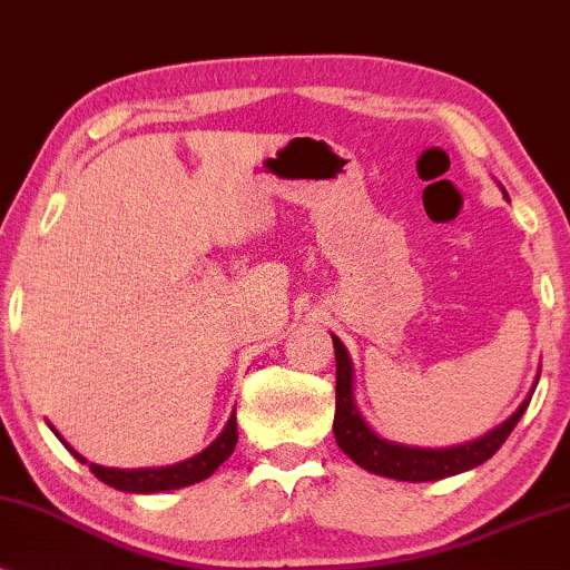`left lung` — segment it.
<instances>
[{"instance_id":"obj_1","label":"left lung","mask_w":570,"mask_h":570,"mask_svg":"<svg viewBox=\"0 0 570 570\" xmlns=\"http://www.w3.org/2000/svg\"><path fill=\"white\" fill-rule=\"evenodd\" d=\"M333 338V352H336V420H333V435H336L338 449L346 453L354 464H360L367 472L391 476V480L401 482H430V480H443V476H453L474 469L488 461L500 445L505 443V438L511 435L515 422L521 420V414L527 412L529 396L523 404L515 409L513 416L484 435L474 443L466 445H453V449H409V445L389 443V440L377 438L373 430L367 428V422L362 420L360 412L354 406V393H352V360H348L344 344L336 336Z\"/></svg>"}]
</instances>
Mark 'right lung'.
Wrapping results in <instances>:
<instances>
[{
  "instance_id": "obj_1",
  "label": "right lung",
  "mask_w": 570,
  "mask_h": 570,
  "mask_svg": "<svg viewBox=\"0 0 570 570\" xmlns=\"http://www.w3.org/2000/svg\"><path fill=\"white\" fill-rule=\"evenodd\" d=\"M234 445H237V414L229 416V422H226L222 435H218L206 451L197 453V456H193V459L181 461V464L164 466V469H106V466L90 464L88 469L104 484H109V488L121 490V492L179 490V488H187V484H195V482L206 480V476L214 474L216 469L232 456ZM67 451H70L78 461H82V464H88V461L82 459L78 451H72L70 445H67Z\"/></svg>"
}]
</instances>
